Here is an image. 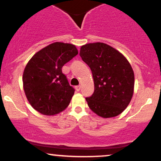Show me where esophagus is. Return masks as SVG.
Returning <instances> with one entry per match:
<instances>
[{
  "label": "esophagus",
  "mask_w": 161,
  "mask_h": 161,
  "mask_svg": "<svg viewBox=\"0 0 161 161\" xmlns=\"http://www.w3.org/2000/svg\"><path fill=\"white\" fill-rule=\"evenodd\" d=\"M75 90H76L77 92H79L80 91V89H81V86H75Z\"/></svg>",
  "instance_id": "1"
}]
</instances>
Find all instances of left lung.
<instances>
[{"mask_svg": "<svg viewBox=\"0 0 161 161\" xmlns=\"http://www.w3.org/2000/svg\"><path fill=\"white\" fill-rule=\"evenodd\" d=\"M79 55L94 80V93L86 98L89 108L104 118L118 116L133 96L135 74L129 62L117 49L99 42L82 46Z\"/></svg>", "mask_w": 161, "mask_h": 161, "instance_id": "1", "label": "left lung"}]
</instances>
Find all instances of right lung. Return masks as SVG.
Masks as SVG:
<instances>
[{
  "mask_svg": "<svg viewBox=\"0 0 161 161\" xmlns=\"http://www.w3.org/2000/svg\"><path fill=\"white\" fill-rule=\"evenodd\" d=\"M77 54L73 44L56 42L32 56L23 73V86L35 110L55 115L68 107L75 89L69 86L62 68Z\"/></svg>",
  "mask_w": 161,
  "mask_h": 161,
  "instance_id": "1",
  "label": "right lung"
}]
</instances>
